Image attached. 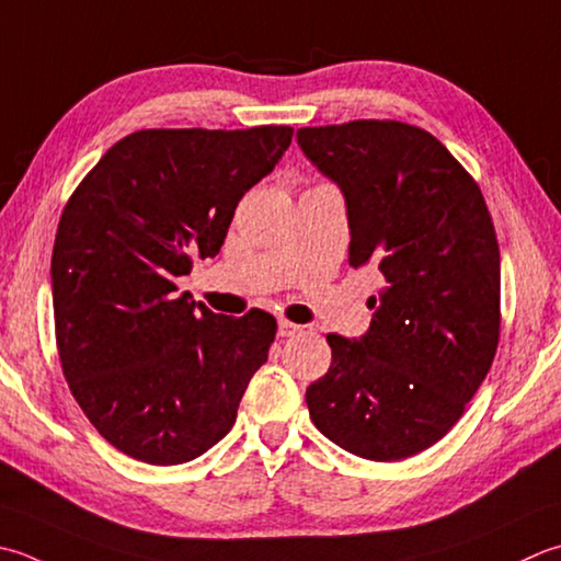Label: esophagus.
Listing matches in <instances>:
<instances>
[{"instance_id":"esophagus-1","label":"esophagus","mask_w":561,"mask_h":561,"mask_svg":"<svg viewBox=\"0 0 561 561\" xmlns=\"http://www.w3.org/2000/svg\"><path fill=\"white\" fill-rule=\"evenodd\" d=\"M299 331H301V325L287 321V318H279V321H277V335L279 337H291L294 333H299Z\"/></svg>"}]
</instances>
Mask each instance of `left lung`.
<instances>
[{"label": "left lung", "mask_w": 561, "mask_h": 561, "mask_svg": "<svg viewBox=\"0 0 561 561\" xmlns=\"http://www.w3.org/2000/svg\"><path fill=\"white\" fill-rule=\"evenodd\" d=\"M296 140L345 196L350 265L383 277L369 331L328 335L331 369L306 389L311 421L357 457H413L462 419L496 355L486 202L440 140L401 121L299 128Z\"/></svg>", "instance_id": "obj_1"}]
</instances>
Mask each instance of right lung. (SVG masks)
Returning <instances> with one entry per match:
<instances>
[{
  "mask_svg": "<svg viewBox=\"0 0 561 561\" xmlns=\"http://www.w3.org/2000/svg\"><path fill=\"white\" fill-rule=\"evenodd\" d=\"M291 136V126L136 130L65 204L50 260L62 375L124 455L182 465L233 427L277 321L208 311L174 279L194 255H218L238 202Z\"/></svg>",
  "mask_w": 561,
  "mask_h": 561,
  "instance_id": "1",
  "label": "right lung"
}]
</instances>
